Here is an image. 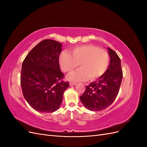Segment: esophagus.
<instances>
[{
  "label": "esophagus",
  "mask_w": 147,
  "mask_h": 147,
  "mask_svg": "<svg viewBox=\"0 0 147 147\" xmlns=\"http://www.w3.org/2000/svg\"><path fill=\"white\" fill-rule=\"evenodd\" d=\"M70 84V86H73V85H76L77 84V83L76 82H70L69 83Z\"/></svg>",
  "instance_id": "34e87169"
}]
</instances>
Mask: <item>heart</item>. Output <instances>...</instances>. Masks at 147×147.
I'll return each mask as SVG.
<instances>
[{"instance_id":"heart-1","label":"heart","mask_w":147,"mask_h":147,"mask_svg":"<svg viewBox=\"0 0 147 147\" xmlns=\"http://www.w3.org/2000/svg\"><path fill=\"white\" fill-rule=\"evenodd\" d=\"M59 63L64 72L70 74L80 64L81 69L69 76L70 80L84 81L89 78L94 81L103 75L109 64V55L105 50L92 45L77 47L71 54L63 51L59 56Z\"/></svg>"}]
</instances>
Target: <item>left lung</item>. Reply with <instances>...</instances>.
Wrapping results in <instances>:
<instances>
[{
  "instance_id": "left-lung-1",
  "label": "left lung",
  "mask_w": 147,
  "mask_h": 147,
  "mask_svg": "<svg viewBox=\"0 0 147 147\" xmlns=\"http://www.w3.org/2000/svg\"><path fill=\"white\" fill-rule=\"evenodd\" d=\"M110 64L105 74L86 87L80 97L84 107L91 111L103 110L112 104L118 94L123 71L121 60L113 50L107 48Z\"/></svg>"
}]
</instances>
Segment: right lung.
Wrapping results in <instances>:
<instances>
[{
	"instance_id": "1",
	"label": "right lung",
	"mask_w": 147,
	"mask_h": 147,
	"mask_svg": "<svg viewBox=\"0 0 147 147\" xmlns=\"http://www.w3.org/2000/svg\"><path fill=\"white\" fill-rule=\"evenodd\" d=\"M62 44L53 40L38 43L22 64L21 86L24 97L35 110L54 112L63 101L64 91L69 87L59 64Z\"/></svg>"
}]
</instances>
